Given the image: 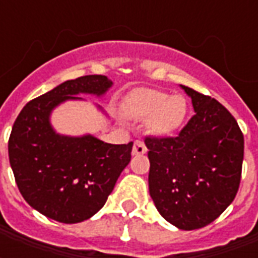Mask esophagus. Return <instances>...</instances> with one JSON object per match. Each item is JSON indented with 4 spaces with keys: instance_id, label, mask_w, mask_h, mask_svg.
<instances>
[{
    "instance_id": "esophagus-1",
    "label": "esophagus",
    "mask_w": 258,
    "mask_h": 258,
    "mask_svg": "<svg viewBox=\"0 0 258 258\" xmlns=\"http://www.w3.org/2000/svg\"><path fill=\"white\" fill-rule=\"evenodd\" d=\"M146 145L144 141L141 140H137L134 142V146H133V155H135V156H138V155H144V153H146Z\"/></svg>"
}]
</instances>
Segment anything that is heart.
<instances>
[{
  "mask_svg": "<svg viewBox=\"0 0 258 258\" xmlns=\"http://www.w3.org/2000/svg\"><path fill=\"white\" fill-rule=\"evenodd\" d=\"M124 112L131 118H149V128L155 134L173 133L184 123L188 105L182 95H170L155 88L134 91L124 105Z\"/></svg>",
  "mask_w": 258,
  "mask_h": 258,
  "instance_id": "b5f03b06",
  "label": "heart"
}]
</instances>
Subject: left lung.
<instances>
[{
	"label": "left lung",
	"mask_w": 258,
	"mask_h": 258,
	"mask_svg": "<svg viewBox=\"0 0 258 258\" xmlns=\"http://www.w3.org/2000/svg\"><path fill=\"white\" fill-rule=\"evenodd\" d=\"M195 113L175 137H145L149 194L164 220L199 229L222 214L238 194L244 140L221 103L189 87Z\"/></svg>",
	"instance_id": "left-lung-1"
}]
</instances>
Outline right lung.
<instances>
[{
  "instance_id": "obj_1",
  "label": "right lung",
  "mask_w": 258,
  "mask_h": 258,
  "mask_svg": "<svg viewBox=\"0 0 258 258\" xmlns=\"http://www.w3.org/2000/svg\"><path fill=\"white\" fill-rule=\"evenodd\" d=\"M102 74L64 81L22 109L9 135V163L20 194L48 218L64 224L101 210L131 160L133 142L112 145L92 135L56 134L49 124L55 106L77 94L102 95L112 87Z\"/></svg>"
}]
</instances>
